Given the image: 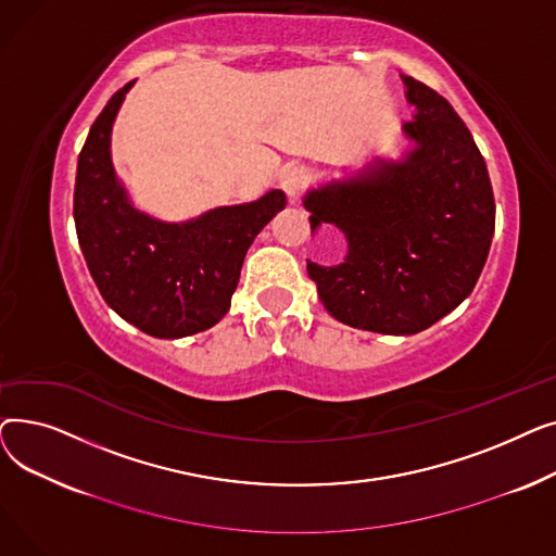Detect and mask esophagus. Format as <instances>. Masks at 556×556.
Here are the masks:
<instances>
[{
    "label": "esophagus",
    "mask_w": 556,
    "mask_h": 556,
    "mask_svg": "<svg viewBox=\"0 0 556 556\" xmlns=\"http://www.w3.org/2000/svg\"><path fill=\"white\" fill-rule=\"evenodd\" d=\"M306 180H308V170L302 168V166H290V168H286L281 173V189L286 191L290 202L298 200V195L304 189Z\"/></svg>",
    "instance_id": "1"
}]
</instances>
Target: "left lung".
I'll list each match as a JSON object with an SVG mask.
<instances>
[{
    "instance_id": "obj_1",
    "label": "left lung",
    "mask_w": 556,
    "mask_h": 556,
    "mask_svg": "<svg viewBox=\"0 0 556 556\" xmlns=\"http://www.w3.org/2000/svg\"><path fill=\"white\" fill-rule=\"evenodd\" d=\"M401 80L415 108L401 126L410 141L403 155H376L302 200L313 233L333 225L346 241L340 263L306 261L319 300L338 323L386 336H415L469 298L495 227L489 170L469 128L428 85Z\"/></svg>"
}]
</instances>
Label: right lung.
Listing matches in <instances>:
<instances>
[{"label": "right lung", "mask_w": 556, "mask_h": 556, "mask_svg": "<svg viewBox=\"0 0 556 556\" xmlns=\"http://www.w3.org/2000/svg\"><path fill=\"white\" fill-rule=\"evenodd\" d=\"M132 85L112 94L78 155L76 233L99 293L116 315L153 338H187L225 317L248 248L286 207V195L270 189L180 223L139 212L110 151L114 119Z\"/></svg>", "instance_id": "obj_1"}]
</instances>
